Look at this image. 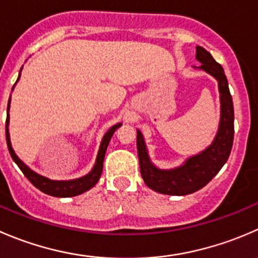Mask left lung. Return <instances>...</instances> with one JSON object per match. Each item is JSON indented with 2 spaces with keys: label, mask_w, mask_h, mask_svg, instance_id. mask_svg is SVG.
<instances>
[{
  "label": "left lung",
  "mask_w": 258,
  "mask_h": 258,
  "mask_svg": "<svg viewBox=\"0 0 258 258\" xmlns=\"http://www.w3.org/2000/svg\"><path fill=\"white\" fill-rule=\"evenodd\" d=\"M197 59L202 62L201 69L218 81L221 93V122L213 144L197 156L187 159L182 166L160 170L150 161L144 137L137 130V155L142 179L150 189L167 196H186L206 186L226 164L233 145V102L223 68L213 59L211 52L202 46H197Z\"/></svg>",
  "instance_id": "left-lung-1"
}]
</instances>
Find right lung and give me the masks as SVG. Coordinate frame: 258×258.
I'll use <instances>...</instances> for the list:
<instances>
[{"label":"right lung","mask_w":258,"mask_h":258,"mask_svg":"<svg viewBox=\"0 0 258 258\" xmlns=\"http://www.w3.org/2000/svg\"><path fill=\"white\" fill-rule=\"evenodd\" d=\"M14 89V88H12ZM9 108H10V99L9 104H7V118H6V142L7 147H9L10 155H11L12 160L17 164V166L20 167L22 172H24L25 176L30 180L34 186H36L37 189L41 190L42 192L47 194V196L51 197H57V198H67V197H76L82 194V192L87 191L91 187H93L97 184V181L99 180L102 174V170H103V160L104 155H106L107 146H108L109 141H111V137L113 136L114 131H116L117 127L121 126V123L116 124V126H112L109 128V131L107 132L103 136V140L101 142V146H99L98 155H97L96 165L92 169V171L88 175L83 177H79L76 180H68V181H55V180H50L47 177L41 176V175L36 174L32 170H30L19 157L16 156L15 151L11 147V142H10V135H9Z\"/></svg>","instance_id":"right-lung-1"}]
</instances>
